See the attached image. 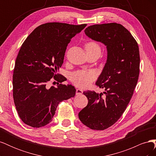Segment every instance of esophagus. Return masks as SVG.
I'll use <instances>...</instances> for the list:
<instances>
[{
    "label": "esophagus",
    "instance_id": "obj_1",
    "mask_svg": "<svg viewBox=\"0 0 156 156\" xmlns=\"http://www.w3.org/2000/svg\"><path fill=\"white\" fill-rule=\"evenodd\" d=\"M83 91L82 90L79 89V88H77L76 90V95H81V94H83Z\"/></svg>",
    "mask_w": 156,
    "mask_h": 156
}]
</instances>
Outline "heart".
<instances>
[{"instance_id": "1", "label": "heart", "mask_w": 156, "mask_h": 156, "mask_svg": "<svg viewBox=\"0 0 156 156\" xmlns=\"http://www.w3.org/2000/svg\"><path fill=\"white\" fill-rule=\"evenodd\" d=\"M87 51L93 49L100 50V46L96 42L90 41L85 45ZM96 78V73L90 70H79L71 75V81L77 87L86 88Z\"/></svg>"}]
</instances>
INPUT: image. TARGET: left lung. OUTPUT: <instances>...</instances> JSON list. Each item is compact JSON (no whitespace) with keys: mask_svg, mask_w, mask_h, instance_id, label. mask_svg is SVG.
<instances>
[{"mask_svg":"<svg viewBox=\"0 0 156 156\" xmlns=\"http://www.w3.org/2000/svg\"><path fill=\"white\" fill-rule=\"evenodd\" d=\"M84 33L106 46L107 61L96 83L105 89V98L102 93L83 92L88 103L79 119L89 128L104 130L120 119L133 96L139 75V46L131 33L116 23L89 26Z\"/></svg>","mask_w":156,"mask_h":156,"instance_id":"left-lung-1","label":"left lung"}]
</instances>
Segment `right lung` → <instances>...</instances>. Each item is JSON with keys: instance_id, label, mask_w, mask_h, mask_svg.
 Listing matches in <instances>:
<instances>
[{"instance_id": "add662e5", "label": "right lung", "mask_w": 156, "mask_h": 156, "mask_svg": "<svg viewBox=\"0 0 156 156\" xmlns=\"http://www.w3.org/2000/svg\"><path fill=\"white\" fill-rule=\"evenodd\" d=\"M86 26L45 23L23 42L13 70V97L18 115L27 125L40 127L49 124L59 103L75 96V87L59 84L65 77L56 73L71 39ZM53 77L58 85L48 89L46 84Z\"/></svg>"}]
</instances>
